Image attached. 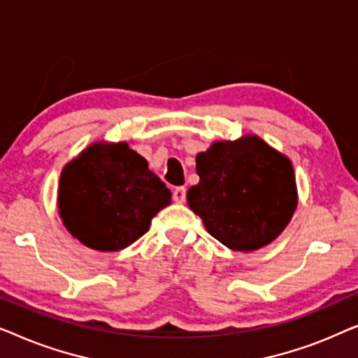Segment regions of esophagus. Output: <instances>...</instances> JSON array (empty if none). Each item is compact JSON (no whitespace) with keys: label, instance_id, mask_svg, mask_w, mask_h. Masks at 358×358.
Returning <instances> with one entry per match:
<instances>
[{"label":"esophagus","instance_id":"esophagus-1","mask_svg":"<svg viewBox=\"0 0 358 358\" xmlns=\"http://www.w3.org/2000/svg\"><path fill=\"white\" fill-rule=\"evenodd\" d=\"M173 199H174V202L182 203L185 200V187H176L173 192Z\"/></svg>","mask_w":358,"mask_h":358}]
</instances>
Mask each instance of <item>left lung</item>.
I'll return each mask as SVG.
<instances>
[{"label":"left lung","mask_w":358,"mask_h":358,"mask_svg":"<svg viewBox=\"0 0 358 358\" xmlns=\"http://www.w3.org/2000/svg\"><path fill=\"white\" fill-rule=\"evenodd\" d=\"M199 184L187 205L215 239L239 252L271 244L295 213L296 180L288 156L257 135L213 141L195 156Z\"/></svg>","instance_id":"8db88e82"}]
</instances>
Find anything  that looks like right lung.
I'll return each mask as SVG.
<instances>
[{"label": "right lung", "instance_id": "obj_1", "mask_svg": "<svg viewBox=\"0 0 358 358\" xmlns=\"http://www.w3.org/2000/svg\"><path fill=\"white\" fill-rule=\"evenodd\" d=\"M171 203V190L125 141H97L62 169L58 213L73 238L102 252L129 248Z\"/></svg>", "mask_w": 358, "mask_h": 358}]
</instances>
